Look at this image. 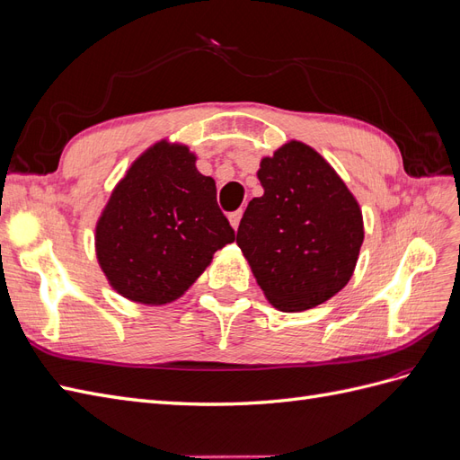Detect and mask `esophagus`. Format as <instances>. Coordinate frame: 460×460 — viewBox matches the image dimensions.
I'll return each mask as SVG.
<instances>
[{
  "mask_svg": "<svg viewBox=\"0 0 460 460\" xmlns=\"http://www.w3.org/2000/svg\"><path fill=\"white\" fill-rule=\"evenodd\" d=\"M242 215H243L242 208H238V211H234V213H230V215H228V218H230V225H232V228H234V230H238V226H240V220H242Z\"/></svg>",
  "mask_w": 460,
  "mask_h": 460,
  "instance_id": "34e87169",
  "label": "esophagus"
}]
</instances>
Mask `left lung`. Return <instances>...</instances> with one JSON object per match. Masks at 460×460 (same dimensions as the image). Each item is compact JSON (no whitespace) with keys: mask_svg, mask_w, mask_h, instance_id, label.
<instances>
[{"mask_svg":"<svg viewBox=\"0 0 460 460\" xmlns=\"http://www.w3.org/2000/svg\"><path fill=\"white\" fill-rule=\"evenodd\" d=\"M257 176L264 193L249 201L235 242L276 309L316 307L353 276L363 213L336 171L301 142L264 157Z\"/></svg>","mask_w":460,"mask_h":460,"instance_id":"left-lung-1","label":"left lung"}]
</instances>
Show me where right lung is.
Segmentation results:
<instances>
[{
  "label": "right lung",
  "mask_w": 460,
  "mask_h": 460,
  "mask_svg": "<svg viewBox=\"0 0 460 460\" xmlns=\"http://www.w3.org/2000/svg\"><path fill=\"white\" fill-rule=\"evenodd\" d=\"M235 240L211 176L186 146L149 147L111 193L95 228V252L109 284L144 305L178 299L217 249Z\"/></svg>",
  "instance_id": "obj_1"
}]
</instances>
